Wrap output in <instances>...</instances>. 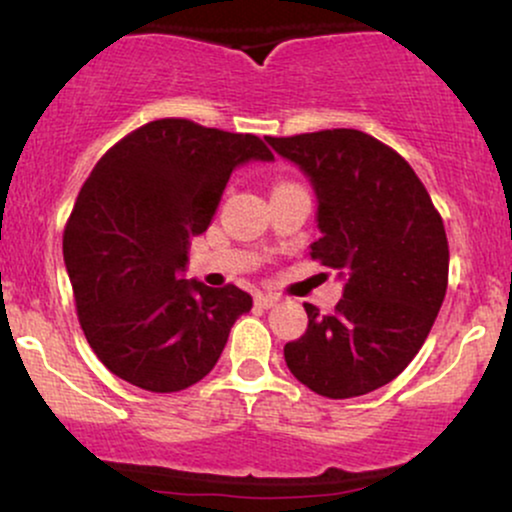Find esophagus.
Here are the masks:
<instances>
[{
    "instance_id": "esophagus-1",
    "label": "esophagus",
    "mask_w": 512,
    "mask_h": 512,
    "mask_svg": "<svg viewBox=\"0 0 512 512\" xmlns=\"http://www.w3.org/2000/svg\"><path fill=\"white\" fill-rule=\"evenodd\" d=\"M276 301H279V298L272 296V293H257L255 296V303L260 305V308H272V305H276Z\"/></svg>"
}]
</instances>
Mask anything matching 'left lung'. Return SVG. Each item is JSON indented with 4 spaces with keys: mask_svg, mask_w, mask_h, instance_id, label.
<instances>
[{
    "mask_svg": "<svg viewBox=\"0 0 512 512\" xmlns=\"http://www.w3.org/2000/svg\"><path fill=\"white\" fill-rule=\"evenodd\" d=\"M313 185L310 255L344 279L332 315L305 303L308 330L284 346L305 387L349 399L395 380L426 342L448 289V238L424 182L358 129L264 137Z\"/></svg>",
    "mask_w": 512,
    "mask_h": 512,
    "instance_id": "1",
    "label": "left lung"
}]
</instances>
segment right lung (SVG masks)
Here are the masks:
<instances>
[{
  "label": "right lung",
  "mask_w": 512,
  "mask_h": 512,
  "mask_svg": "<svg viewBox=\"0 0 512 512\" xmlns=\"http://www.w3.org/2000/svg\"><path fill=\"white\" fill-rule=\"evenodd\" d=\"M274 161L255 134L154 120L105 154L64 228L81 330L103 366L149 392L199 383L219 361L250 293L180 279L238 166Z\"/></svg>",
  "instance_id": "add662e5"
}]
</instances>
